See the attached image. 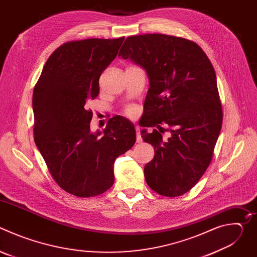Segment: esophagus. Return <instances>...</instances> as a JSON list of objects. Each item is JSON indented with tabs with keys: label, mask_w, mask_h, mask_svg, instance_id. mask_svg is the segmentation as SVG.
Instances as JSON below:
<instances>
[{
	"label": "esophagus",
	"mask_w": 257,
	"mask_h": 257,
	"mask_svg": "<svg viewBox=\"0 0 257 257\" xmlns=\"http://www.w3.org/2000/svg\"><path fill=\"white\" fill-rule=\"evenodd\" d=\"M136 142L137 143L142 142V137H141V134H140L139 127H136Z\"/></svg>",
	"instance_id": "esophagus-1"
}]
</instances>
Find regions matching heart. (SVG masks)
Returning a JSON list of instances; mask_svg holds the SVG:
<instances>
[{"label":"heart","instance_id":"b5f03b06","mask_svg":"<svg viewBox=\"0 0 257 257\" xmlns=\"http://www.w3.org/2000/svg\"><path fill=\"white\" fill-rule=\"evenodd\" d=\"M133 113H134V107L130 106V107L127 108V114H128V115H132Z\"/></svg>","mask_w":257,"mask_h":257}]
</instances>
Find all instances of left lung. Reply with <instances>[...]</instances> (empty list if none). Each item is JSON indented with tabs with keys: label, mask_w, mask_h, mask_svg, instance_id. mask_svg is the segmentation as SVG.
I'll return each mask as SVG.
<instances>
[{
	"label": "left lung",
	"mask_w": 257,
	"mask_h": 257,
	"mask_svg": "<svg viewBox=\"0 0 257 257\" xmlns=\"http://www.w3.org/2000/svg\"><path fill=\"white\" fill-rule=\"evenodd\" d=\"M119 57L140 66L150 88L144 100L141 137L155 148L144 167L148 185L176 197L189 191L210 164L223 122L214 69L195 43L166 34L126 39ZM162 124L170 137L162 140Z\"/></svg>",
	"instance_id": "left-lung-1"
}]
</instances>
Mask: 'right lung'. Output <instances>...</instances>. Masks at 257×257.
Segmentation results:
<instances>
[{
  "mask_svg": "<svg viewBox=\"0 0 257 257\" xmlns=\"http://www.w3.org/2000/svg\"><path fill=\"white\" fill-rule=\"evenodd\" d=\"M125 38L69 42L48 59L36 83L34 142L57 184L77 197L103 193L114 184V163L136 141L134 124L122 116L91 132L87 102L99 92L103 70Z\"/></svg>",
  "mask_w": 257,
  "mask_h": 257,
  "instance_id": "1",
  "label": "right lung"
}]
</instances>
